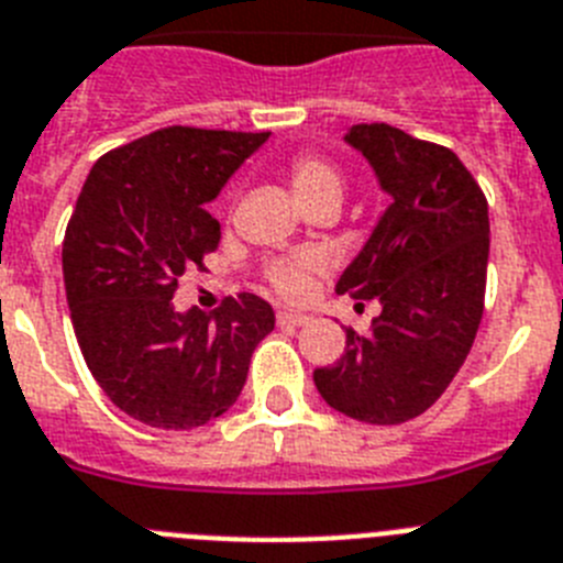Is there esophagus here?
Instances as JSON below:
<instances>
[{"label": "esophagus", "mask_w": 563, "mask_h": 563, "mask_svg": "<svg viewBox=\"0 0 563 563\" xmlns=\"http://www.w3.org/2000/svg\"><path fill=\"white\" fill-rule=\"evenodd\" d=\"M277 322L280 325H302V322H309V317L300 314V311H277Z\"/></svg>", "instance_id": "esophagus-1"}]
</instances>
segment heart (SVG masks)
Returning a JSON list of instances; mask_svg holds the SVG:
<instances>
[{"mask_svg": "<svg viewBox=\"0 0 563 563\" xmlns=\"http://www.w3.org/2000/svg\"><path fill=\"white\" fill-rule=\"evenodd\" d=\"M288 180L295 189L297 200L302 207H309L317 198H340L342 195V175L331 161L320 158L314 153H300L291 164H288ZM320 257L317 254H297V257H283V261H272L263 272L266 283L275 288L277 295L297 300L306 295L309 288L311 272L320 268Z\"/></svg>", "mask_w": 563, "mask_h": 563, "instance_id": "1", "label": "heart"}]
</instances>
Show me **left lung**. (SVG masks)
I'll return each instance as SVG.
<instances>
[{
	"instance_id": "left-lung-1",
	"label": "left lung",
	"mask_w": 563,
	"mask_h": 563,
	"mask_svg": "<svg viewBox=\"0 0 563 563\" xmlns=\"http://www.w3.org/2000/svg\"><path fill=\"white\" fill-rule=\"evenodd\" d=\"M374 166L390 207L336 291L379 300L371 334L345 331V354L314 371L320 397L356 422L402 424L444 394L485 311L487 198L448 146L390 124L345 135ZM363 306V302H356Z\"/></svg>"
}]
</instances>
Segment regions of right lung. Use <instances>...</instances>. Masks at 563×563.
<instances>
[{
	"label": "right lung",
	"mask_w": 563,
	"mask_h": 563,
	"mask_svg": "<svg viewBox=\"0 0 563 563\" xmlns=\"http://www.w3.org/2000/svg\"><path fill=\"white\" fill-rule=\"evenodd\" d=\"M268 133L164 126L92 164L62 243L78 349L126 417L192 430L227 413L275 311L257 295L175 311L178 277L221 243L207 212Z\"/></svg>",
	"instance_id": "1"
}]
</instances>
